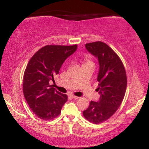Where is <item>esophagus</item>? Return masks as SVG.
<instances>
[{
  "label": "esophagus",
  "instance_id": "obj_1",
  "mask_svg": "<svg viewBox=\"0 0 149 149\" xmlns=\"http://www.w3.org/2000/svg\"><path fill=\"white\" fill-rule=\"evenodd\" d=\"M70 97L72 99H78L79 98V97L75 96V95H70Z\"/></svg>",
  "mask_w": 149,
  "mask_h": 149
}]
</instances>
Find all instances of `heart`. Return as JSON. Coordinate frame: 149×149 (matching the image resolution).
<instances>
[{"label":"heart","mask_w":149,"mask_h":149,"mask_svg":"<svg viewBox=\"0 0 149 149\" xmlns=\"http://www.w3.org/2000/svg\"><path fill=\"white\" fill-rule=\"evenodd\" d=\"M85 64H86V63L91 62L90 60H89V58L88 56H86V57H85Z\"/></svg>","instance_id":"1"}]
</instances>
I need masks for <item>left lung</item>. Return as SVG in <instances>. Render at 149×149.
I'll return each mask as SVG.
<instances>
[{
    "label": "left lung",
    "mask_w": 149,
    "mask_h": 149,
    "mask_svg": "<svg viewBox=\"0 0 149 149\" xmlns=\"http://www.w3.org/2000/svg\"><path fill=\"white\" fill-rule=\"evenodd\" d=\"M88 52L97 58L99 72L98 102L91 101L83 111V116L91 123L99 124L111 118L123 101L127 87V77L123 64L118 55L104 42L85 44Z\"/></svg>",
    "instance_id": "8db88e82"
}]
</instances>
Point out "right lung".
Returning <instances> with one entry per match:
<instances>
[{
    "mask_svg": "<svg viewBox=\"0 0 149 149\" xmlns=\"http://www.w3.org/2000/svg\"><path fill=\"white\" fill-rule=\"evenodd\" d=\"M77 45H46L36 52L28 63L24 74V97L32 112L40 119H54L68 100L66 94L51 87L50 81L59 74L66 59Z\"/></svg>",
    "mask_w": 149,
    "mask_h": 149,
    "instance_id": "1",
    "label": "right lung"
}]
</instances>
